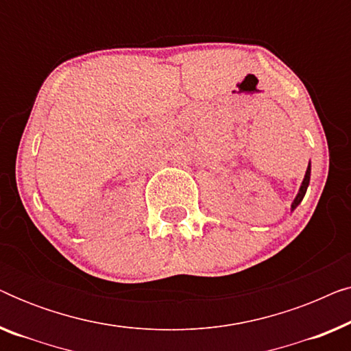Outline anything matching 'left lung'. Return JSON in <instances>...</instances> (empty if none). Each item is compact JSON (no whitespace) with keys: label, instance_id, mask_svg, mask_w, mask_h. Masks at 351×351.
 Segmentation results:
<instances>
[{"label":"left lung","instance_id":"8db88e82","mask_svg":"<svg viewBox=\"0 0 351 351\" xmlns=\"http://www.w3.org/2000/svg\"><path fill=\"white\" fill-rule=\"evenodd\" d=\"M310 176H311V162H308V167H306L305 177H304V180H302L299 193L295 195V198H294V201H292V204H291V210H294L297 206L302 203V199H304V196L306 193V189H308V185H310Z\"/></svg>","mask_w":351,"mask_h":351}]
</instances>
